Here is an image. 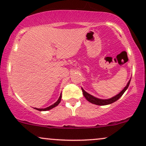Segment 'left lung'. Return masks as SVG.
<instances>
[{
  "label": "left lung",
  "mask_w": 146,
  "mask_h": 146,
  "mask_svg": "<svg viewBox=\"0 0 146 146\" xmlns=\"http://www.w3.org/2000/svg\"><path fill=\"white\" fill-rule=\"evenodd\" d=\"M130 81H131V79H130V80H129V81L128 83H127V86H126V87H125V89H124L123 91H121V92L118 93V94L117 95H116V96L113 97V98H111L110 99H108V100H100V99L95 98V97L92 96V95H90L88 93L86 92V91H84V90L82 88V93H83L84 98L87 99V101H89V102H91V103L96 104V105H99V106L108 105V104L114 103V102H116V101L118 100V99H119L120 97H121L122 95H123V93L125 92L126 90H127V88L129 87V84H130Z\"/></svg>",
  "instance_id": "obj_1"
}]
</instances>
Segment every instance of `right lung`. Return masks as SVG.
Here are the masks:
<instances>
[{
  "instance_id": "obj_1",
  "label": "right lung",
  "mask_w": 146,
  "mask_h": 146,
  "mask_svg": "<svg viewBox=\"0 0 146 146\" xmlns=\"http://www.w3.org/2000/svg\"><path fill=\"white\" fill-rule=\"evenodd\" d=\"M61 99H62V94H61L60 96H59L58 100H57V102H55V104H53V105L50 106L49 107H47V108H44V109H38V108H35V109L37 110H39V111H46V110H51V109H52V108H55V106H57L59 103H60Z\"/></svg>"
}]
</instances>
